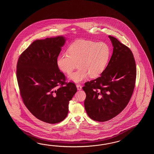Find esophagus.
<instances>
[{
    "label": "esophagus",
    "mask_w": 154,
    "mask_h": 154,
    "mask_svg": "<svg viewBox=\"0 0 154 154\" xmlns=\"http://www.w3.org/2000/svg\"><path fill=\"white\" fill-rule=\"evenodd\" d=\"M76 88H77V89H78V90H82V85L78 84H76Z\"/></svg>",
    "instance_id": "esophagus-1"
}]
</instances>
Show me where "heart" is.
I'll return each mask as SVG.
<instances>
[{
    "instance_id": "b5f03b06",
    "label": "heart",
    "mask_w": 154,
    "mask_h": 154,
    "mask_svg": "<svg viewBox=\"0 0 154 154\" xmlns=\"http://www.w3.org/2000/svg\"><path fill=\"white\" fill-rule=\"evenodd\" d=\"M68 52L58 57L57 65L63 72L69 74L78 63V69L69 75V79L79 83L89 76L92 78H97L104 72L111 50L108 45L103 42L79 40L70 46Z\"/></svg>"
}]
</instances>
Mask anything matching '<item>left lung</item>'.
Listing matches in <instances>:
<instances>
[{"label":"left lung","instance_id":"8db88e82","mask_svg":"<svg viewBox=\"0 0 154 154\" xmlns=\"http://www.w3.org/2000/svg\"><path fill=\"white\" fill-rule=\"evenodd\" d=\"M108 37L113 49L108 65L100 77L86 82L82 88L86 95L85 110L96 121H107L125 109L136 80V64L131 49L114 37Z\"/></svg>","mask_w":154,"mask_h":154}]
</instances>
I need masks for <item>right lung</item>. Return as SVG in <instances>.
Here are the masks:
<instances>
[{"label":"right lung","instance_id":"obj_1","mask_svg":"<svg viewBox=\"0 0 154 154\" xmlns=\"http://www.w3.org/2000/svg\"><path fill=\"white\" fill-rule=\"evenodd\" d=\"M66 39L62 36L37 39L18 59L17 80L23 103L36 118L48 123L63 121L69 102L77 91L72 82L57 65V59Z\"/></svg>","mask_w":154,"mask_h":154}]
</instances>
